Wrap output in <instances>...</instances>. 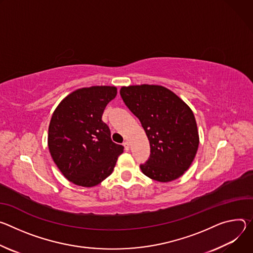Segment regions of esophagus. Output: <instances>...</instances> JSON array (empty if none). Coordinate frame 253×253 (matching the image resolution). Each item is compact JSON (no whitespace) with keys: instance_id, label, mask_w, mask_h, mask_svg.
Returning <instances> with one entry per match:
<instances>
[{"instance_id":"1","label":"esophagus","mask_w":253,"mask_h":253,"mask_svg":"<svg viewBox=\"0 0 253 253\" xmlns=\"http://www.w3.org/2000/svg\"><path fill=\"white\" fill-rule=\"evenodd\" d=\"M124 147H125L126 151H128V150H129V143H128L127 141H126V142L124 143Z\"/></svg>"}]
</instances>
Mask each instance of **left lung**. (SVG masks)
<instances>
[{
    "label": "left lung",
    "instance_id": "8db88e82",
    "mask_svg": "<svg viewBox=\"0 0 253 253\" xmlns=\"http://www.w3.org/2000/svg\"><path fill=\"white\" fill-rule=\"evenodd\" d=\"M121 95L139 120L150 141L151 155L142 172L158 182L180 178L190 168L199 146V132L189 105L162 85L123 86Z\"/></svg>",
    "mask_w": 253,
    "mask_h": 253
}]
</instances>
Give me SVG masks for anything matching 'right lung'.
<instances>
[{
    "instance_id": "add662e5",
    "label": "right lung",
    "mask_w": 253,
    "mask_h": 253,
    "mask_svg": "<svg viewBox=\"0 0 253 253\" xmlns=\"http://www.w3.org/2000/svg\"><path fill=\"white\" fill-rule=\"evenodd\" d=\"M116 86H90L74 90L55 108L48 128L50 155L71 183L93 187L114 171L122 145L111 141L101 121L107 103L117 96Z\"/></svg>"
}]
</instances>
